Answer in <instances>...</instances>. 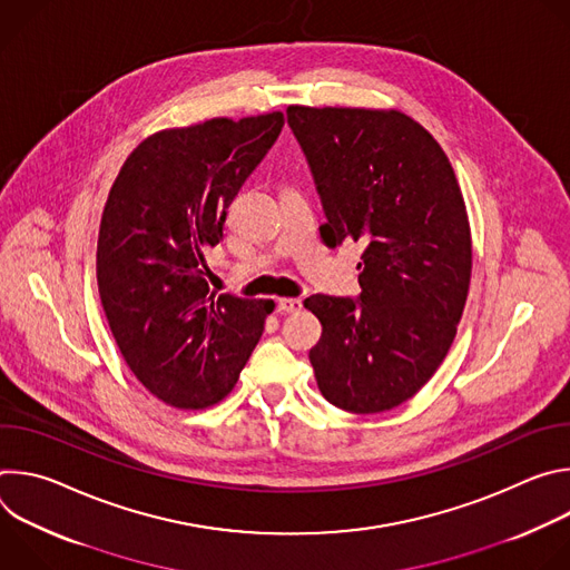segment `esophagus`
<instances>
[{
    "mask_svg": "<svg viewBox=\"0 0 570 570\" xmlns=\"http://www.w3.org/2000/svg\"><path fill=\"white\" fill-rule=\"evenodd\" d=\"M302 308V299L299 297H282L277 299V311L279 313H297Z\"/></svg>",
    "mask_w": 570,
    "mask_h": 570,
    "instance_id": "1",
    "label": "esophagus"
}]
</instances>
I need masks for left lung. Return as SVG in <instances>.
Returning <instances> with one entry per match:
<instances>
[{"instance_id": "1", "label": "left lung", "mask_w": 570, "mask_h": 570, "mask_svg": "<svg viewBox=\"0 0 570 570\" xmlns=\"http://www.w3.org/2000/svg\"><path fill=\"white\" fill-rule=\"evenodd\" d=\"M308 161L330 248L356 240L358 297L311 295L322 336L308 352L322 396L372 415L409 401L444 361L471 279V232L453 167L396 110H286Z\"/></svg>"}]
</instances>
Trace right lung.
<instances>
[{"label": "right lung", "mask_w": 570, "mask_h": 570, "mask_svg": "<svg viewBox=\"0 0 570 570\" xmlns=\"http://www.w3.org/2000/svg\"><path fill=\"white\" fill-rule=\"evenodd\" d=\"M284 128V115L161 130L124 161L97 246L110 332L132 374L169 405L198 411L234 387L273 299L216 295L205 255L227 207Z\"/></svg>", "instance_id": "add662e5"}]
</instances>
